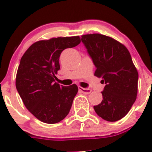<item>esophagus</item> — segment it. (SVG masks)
<instances>
[{
	"label": "esophagus",
	"instance_id": "34e87169",
	"mask_svg": "<svg viewBox=\"0 0 152 152\" xmlns=\"http://www.w3.org/2000/svg\"><path fill=\"white\" fill-rule=\"evenodd\" d=\"M79 90H80L81 92H82L83 93H85V94H90V93L92 92V90H90V89L83 88V87H79Z\"/></svg>",
	"mask_w": 152,
	"mask_h": 152
}]
</instances>
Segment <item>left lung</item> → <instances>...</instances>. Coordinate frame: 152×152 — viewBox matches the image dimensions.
I'll use <instances>...</instances> for the list:
<instances>
[{"label": "left lung", "instance_id": "1", "mask_svg": "<svg viewBox=\"0 0 152 152\" xmlns=\"http://www.w3.org/2000/svg\"><path fill=\"white\" fill-rule=\"evenodd\" d=\"M82 42L96 67L94 75L105 84L103 100L93 108L104 120H121L137 95L138 73L130 53L118 41L100 34L82 35Z\"/></svg>", "mask_w": 152, "mask_h": 152}]
</instances>
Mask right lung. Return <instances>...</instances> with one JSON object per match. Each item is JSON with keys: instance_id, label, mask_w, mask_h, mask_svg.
Returning a JSON list of instances; mask_svg holds the SVG:
<instances>
[{"instance_id": "obj_1", "label": "right lung", "mask_w": 152, "mask_h": 152, "mask_svg": "<svg viewBox=\"0 0 152 152\" xmlns=\"http://www.w3.org/2000/svg\"><path fill=\"white\" fill-rule=\"evenodd\" d=\"M81 42L79 36L51 38L32 44L23 55L16 76V88L24 105L38 120L56 124L63 120L78 93L77 85L55 82L62 50Z\"/></svg>"}]
</instances>
